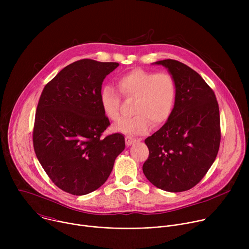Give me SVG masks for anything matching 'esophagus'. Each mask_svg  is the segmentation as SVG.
Listing matches in <instances>:
<instances>
[{"mask_svg": "<svg viewBox=\"0 0 249 249\" xmlns=\"http://www.w3.org/2000/svg\"><path fill=\"white\" fill-rule=\"evenodd\" d=\"M125 141H126V146H127V147L133 145L134 143H136V142H137V140H136L135 138H132V137H129V136H127V137L125 138Z\"/></svg>", "mask_w": 249, "mask_h": 249, "instance_id": "34e87169", "label": "esophagus"}]
</instances>
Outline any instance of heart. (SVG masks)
Here are the masks:
<instances>
[{
    "label": "heart",
    "mask_w": 249,
    "mask_h": 249,
    "mask_svg": "<svg viewBox=\"0 0 249 249\" xmlns=\"http://www.w3.org/2000/svg\"><path fill=\"white\" fill-rule=\"evenodd\" d=\"M116 85L125 98H135L132 107L135 115L119 121L114 126L115 131L143 135L150 130L152 122L160 126L169 119L175 103L176 87L168 73L134 69L119 76ZM99 102L104 115L109 120L119 119L121 99L111 86L102 87Z\"/></svg>",
    "instance_id": "b5f03b06"
}]
</instances>
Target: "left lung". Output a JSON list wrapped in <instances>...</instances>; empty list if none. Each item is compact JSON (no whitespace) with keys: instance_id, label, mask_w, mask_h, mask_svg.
<instances>
[{"instance_id":"left-lung-1","label":"left lung","mask_w":249,"mask_h":249,"mask_svg":"<svg viewBox=\"0 0 249 249\" xmlns=\"http://www.w3.org/2000/svg\"><path fill=\"white\" fill-rule=\"evenodd\" d=\"M155 64L165 67L173 78L176 98L169 119L145 140L149 158L143 172L156 187L182 192L199 183L216 160L221 142L219 104L190 67L171 59Z\"/></svg>"}]
</instances>
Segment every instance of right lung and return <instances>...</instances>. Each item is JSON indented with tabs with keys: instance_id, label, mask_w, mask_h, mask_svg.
Masks as SVG:
<instances>
[{
	"instance_id": "obj_1",
	"label": "right lung",
	"mask_w": 249,
	"mask_h": 249,
	"mask_svg": "<svg viewBox=\"0 0 249 249\" xmlns=\"http://www.w3.org/2000/svg\"><path fill=\"white\" fill-rule=\"evenodd\" d=\"M119 66L91 59L65 67L44 88L33 129V147L53 183L81 196L99 188L125 149L116 133L101 138L110 122L100 107L105 77Z\"/></svg>"
}]
</instances>
